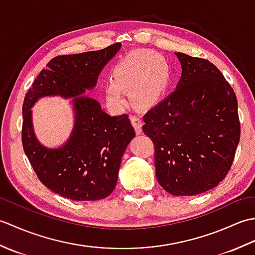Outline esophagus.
Returning <instances> with one entry per match:
<instances>
[{"label":"esophagus","mask_w":255,"mask_h":255,"mask_svg":"<svg viewBox=\"0 0 255 255\" xmlns=\"http://www.w3.org/2000/svg\"><path fill=\"white\" fill-rule=\"evenodd\" d=\"M131 118V122L134 129H136V132L138 134H140L142 132V129H141V116L139 115V114H132L130 116Z\"/></svg>","instance_id":"1"}]
</instances>
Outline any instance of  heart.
<instances>
[{
	"instance_id": "b5f03b06",
	"label": "heart",
	"mask_w": 255,
	"mask_h": 255,
	"mask_svg": "<svg viewBox=\"0 0 255 255\" xmlns=\"http://www.w3.org/2000/svg\"><path fill=\"white\" fill-rule=\"evenodd\" d=\"M115 81L105 86L112 105L123 107L127 99L125 89H132V100L147 107L155 104L165 93L171 81V68L165 59L152 50H133L119 60L113 70Z\"/></svg>"
}]
</instances>
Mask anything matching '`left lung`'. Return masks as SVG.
I'll use <instances>...</instances> for the list:
<instances>
[{"label":"left lung","mask_w":255,"mask_h":255,"mask_svg":"<svg viewBox=\"0 0 255 255\" xmlns=\"http://www.w3.org/2000/svg\"><path fill=\"white\" fill-rule=\"evenodd\" d=\"M182 77L174 92L143 116L154 144L156 180L175 196L214 188L228 174L240 140L238 101L219 69L175 52Z\"/></svg>","instance_id":"obj_1"}]
</instances>
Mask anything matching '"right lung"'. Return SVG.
<instances>
[{
  "mask_svg": "<svg viewBox=\"0 0 255 255\" xmlns=\"http://www.w3.org/2000/svg\"><path fill=\"white\" fill-rule=\"evenodd\" d=\"M121 47L117 42L97 51L51 59L25 96L21 129L25 154L40 182L62 197L86 202L110 196L125 150L136 136L127 114L108 115L99 102L83 95L95 88L103 68ZM45 96L73 99L75 127L59 148L41 145L32 127L31 107Z\"/></svg>",
  "mask_w": 255,
  "mask_h": 255,
  "instance_id": "obj_1",
  "label": "right lung"
}]
</instances>
